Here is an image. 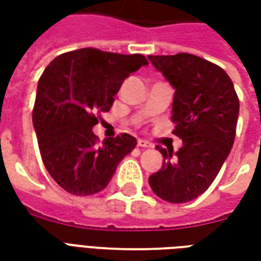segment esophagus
Returning <instances> with one entry per match:
<instances>
[{"label":"esophagus","instance_id":"esophagus-1","mask_svg":"<svg viewBox=\"0 0 261 261\" xmlns=\"http://www.w3.org/2000/svg\"><path fill=\"white\" fill-rule=\"evenodd\" d=\"M137 145L140 148H151V144L148 141H144V140H138V141H137Z\"/></svg>","mask_w":261,"mask_h":261}]
</instances>
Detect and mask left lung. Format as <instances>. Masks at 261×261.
Returning a JSON list of instances; mask_svg holds the SVG:
<instances>
[{"mask_svg": "<svg viewBox=\"0 0 261 261\" xmlns=\"http://www.w3.org/2000/svg\"><path fill=\"white\" fill-rule=\"evenodd\" d=\"M175 88L172 103L173 134L183 145L156 147L162 168L149 176V186L162 200L187 202L202 194L228 158L239 116V99L224 69L194 54L148 56Z\"/></svg>", "mask_w": 261, "mask_h": 261, "instance_id": "1", "label": "left lung"}]
</instances>
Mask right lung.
Listing matches in <instances>:
<instances>
[{"mask_svg": "<svg viewBox=\"0 0 261 261\" xmlns=\"http://www.w3.org/2000/svg\"><path fill=\"white\" fill-rule=\"evenodd\" d=\"M148 65L141 54L86 47L56 57L37 84L33 127L43 164L54 181L74 196L102 192L120 161L136 148L130 134L97 145L96 113L109 112L131 72Z\"/></svg>", "mask_w": 261, "mask_h": 261, "instance_id": "add662e5", "label": "right lung"}]
</instances>
